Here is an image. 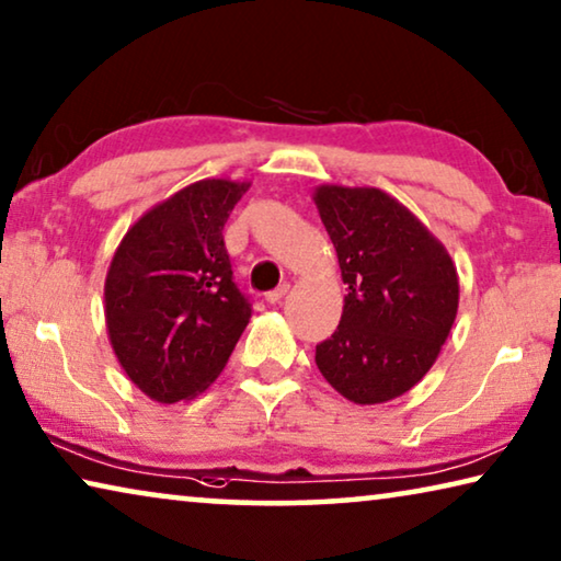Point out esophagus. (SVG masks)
<instances>
[{
	"mask_svg": "<svg viewBox=\"0 0 561 561\" xmlns=\"http://www.w3.org/2000/svg\"><path fill=\"white\" fill-rule=\"evenodd\" d=\"M287 291H289V284H282V287H277V289H272V291H266V302L270 305H279L284 297H287Z\"/></svg>",
	"mask_w": 561,
	"mask_h": 561,
	"instance_id": "esophagus-1",
	"label": "esophagus"
}]
</instances>
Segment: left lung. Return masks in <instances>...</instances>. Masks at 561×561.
<instances>
[{"mask_svg": "<svg viewBox=\"0 0 561 561\" xmlns=\"http://www.w3.org/2000/svg\"><path fill=\"white\" fill-rule=\"evenodd\" d=\"M312 198L347 284L342 320L314 363L350 403H388L423 380L448 340L461 291L456 264L386 191L322 183Z\"/></svg>", "mask_w": 561, "mask_h": 561, "instance_id": "8db88e82", "label": "left lung"}]
</instances>
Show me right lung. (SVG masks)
<instances>
[{"label":"right lung","instance_id":"add662e5","mask_svg":"<svg viewBox=\"0 0 561 561\" xmlns=\"http://www.w3.org/2000/svg\"><path fill=\"white\" fill-rule=\"evenodd\" d=\"M247 191L231 179L175 191L125 231L107 266V337L123 373L156 403L211 386L252 317L224 247V224Z\"/></svg>","mask_w":561,"mask_h":561}]
</instances>
